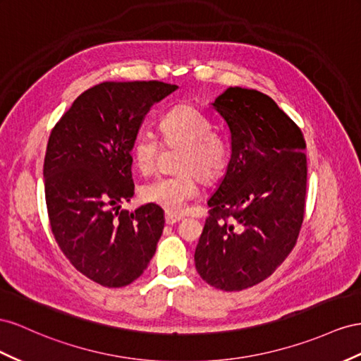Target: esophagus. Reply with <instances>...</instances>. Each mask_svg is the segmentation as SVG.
<instances>
[{"label":"esophagus","instance_id":"34e87169","mask_svg":"<svg viewBox=\"0 0 361 361\" xmlns=\"http://www.w3.org/2000/svg\"><path fill=\"white\" fill-rule=\"evenodd\" d=\"M180 220H183L180 216H173V214H167V216H165V223H167V225H174V223H179Z\"/></svg>","mask_w":361,"mask_h":361}]
</instances>
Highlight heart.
<instances>
[{
	"label": "heart",
	"instance_id": "obj_1",
	"mask_svg": "<svg viewBox=\"0 0 361 361\" xmlns=\"http://www.w3.org/2000/svg\"><path fill=\"white\" fill-rule=\"evenodd\" d=\"M162 142L167 147L180 145L176 176L158 178L141 188L144 202L153 203L169 214H180L190 200L199 194L197 176L203 180L216 179L226 169L229 147L223 136L212 130V123L192 104H176L165 112L158 123ZM162 144L157 135L140 130L130 142L132 159L141 173L157 167Z\"/></svg>",
	"mask_w": 361,
	"mask_h": 361
}]
</instances>
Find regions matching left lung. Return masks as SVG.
Returning a JSON list of instances; mask_svg holds the SVG:
<instances>
[{
	"mask_svg": "<svg viewBox=\"0 0 361 361\" xmlns=\"http://www.w3.org/2000/svg\"><path fill=\"white\" fill-rule=\"evenodd\" d=\"M231 161L208 200L194 261L209 286L240 291L269 278L293 250L305 212V140L269 95L228 87L211 104Z\"/></svg>",
	"mask_w": 361,
	"mask_h": 361,
	"instance_id": "obj_1",
	"label": "left lung"
}]
</instances>
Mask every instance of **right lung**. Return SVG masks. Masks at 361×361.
<instances>
[{
  "label": "right lung",
  "mask_w": 361,
  "mask_h": 361,
  "mask_svg": "<svg viewBox=\"0 0 361 361\" xmlns=\"http://www.w3.org/2000/svg\"><path fill=\"white\" fill-rule=\"evenodd\" d=\"M176 85L103 82L80 94L56 123L44 161L51 232L82 275L129 286L147 269L164 229L153 203L120 211L133 196L130 142L144 116Z\"/></svg>",
  "instance_id": "add662e5"
}]
</instances>
